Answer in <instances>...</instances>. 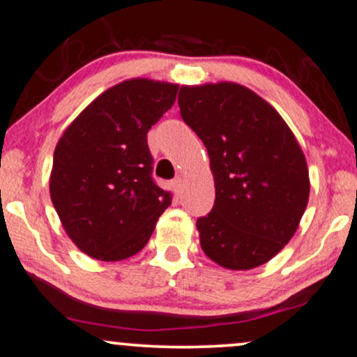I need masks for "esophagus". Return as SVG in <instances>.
<instances>
[{"label":"esophagus","mask_w":357,"mask_h":357,"mask_svg":"<svg viewBox=\"0 0 357 357\" xmlns=\"http://www.w3.org/2000/svg\"><path fill=\"white\" fill-rule=\"evenodd\" d=\"M171 184H173V190L178 192V195L183 191V179L181 178L173 179V183H171Z\"/></svg>","instance_id":"34e87169"}]
</instances>
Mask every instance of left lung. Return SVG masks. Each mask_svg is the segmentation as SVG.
Masks as SVG:
<instances>
[{"mask_svg": "<svg viewBox=\"0 0 357 357\" xmlns=\"http://www.w3.org/2000/svg\"><path fill=\"white\" fill-rule=\"evenodd\" d=\"M178 104L215 179V206L196 221L203 252L230 270L267 264L297 231L309 202L296 136L267 100L235 82L183 85Z\"/></svg>", "mask_w": 357, "mask_h": 357, "instance_id": "1", "label": "left lung"}]
</instances>
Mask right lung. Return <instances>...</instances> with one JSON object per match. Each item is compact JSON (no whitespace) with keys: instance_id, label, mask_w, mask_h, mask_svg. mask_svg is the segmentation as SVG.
Masks as SVG:
<instances>
[{"instance_id":"add662e5","label":"right lung","mask_w":357,"mask_h":357,"mask_svg":"<svg viewBox=\"0 0 357 357\" xmlns=\"http://www.w3.org/2000/svg\"><path fill=\"white\" fill-rule=\"evenodd\" d=\"M179 85L130 79L92 100L56 142L50 198L85 255L119 261L146 247L173 195L154 183L147 132Z\"/></svg>"}]
</instances>
